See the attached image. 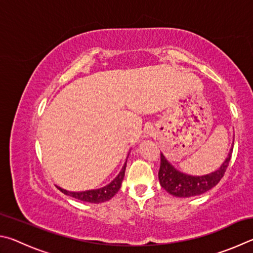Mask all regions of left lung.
I'll return each mask as SVG.
<instances>
[{"label": "left lung", "instance_id": "left-lung-1", "mask_svg": "<svg viewBox=\"0 0 253 253\" xmlns=\"http://www.w3.org/2000/svg\"><path fill=\"white\" fill-rule=\"evenodd\" d=\"M231 156L232 149L228 158L225 159V161L218 170L207 175L192 176L181 173L178 170H175L167 161L163 154H160L161 163L160 170H159V180H160L161 187L174 197L189 198L200 196V194L209 191L210 189L220 182V180L223 178L225 171L228 169Z\"/></svg>", "mask_w": 253, "mask_h": 253}]
</instances>
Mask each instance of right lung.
Wrapping results in <instances>:
<instances>
[{
	"mask_svg": "<svg viewBox=\"0 0 253 253\" xmlns=\"http://www.w3.org/2000/svg\"><path fill=\"white\" fill-rule=\"evenodd\" d=\"M126 163H124V166L122 168L121 172L119 173V175L110 184L105 185L104 188H101L97 190H90V191H83V192H69L66 191V190L59 187H57V189H59L61 192L66 194V196L78 199L80 201L91 202V203L105 202L110 200L111 198H113L115 196V193L119 191V189L121 188L122 180L124 178V172H126Z\"/></svg>",
	"mask_w": 253,
	"mask_h": 253,
	"instance_id": "obj_1",
	"label": "right lung"
}]
</instances>
